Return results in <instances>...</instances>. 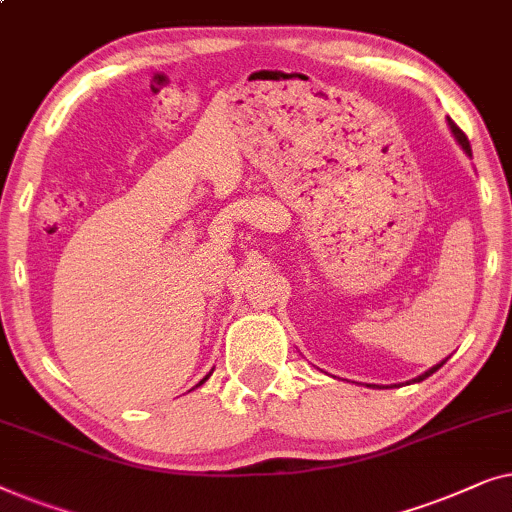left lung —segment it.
Listing matches in <instances>:
<instances>
[{
    "mask_svg": "<svg viewBox=\"0 0 512 512\" xmlns=\"http://www.w3.org/2000/svg\"><path fill=\"white\" fill-rule=\"evenodd\" d=\"M448 127H450V132H452V136H455V141L459 143V148H462V150H464V153H466V155H469V157H473V153H471V143H469V139H466V134L462 132V129H459V127L455 125V122H452L450 118H448ZM441 366H443V362H441V364H436V366H431V369H429V371H424V373H422V376H417V378H413V383H422V380H424V378H429V376H431V373H436L438 369H441ZM369 387H373V385H369Z\"/></svg>",
    "mask_w": 512,
    "mask_h": 512,
    "instance_id": "8db88e82",
    "label": "left lung"
}]
</instances>
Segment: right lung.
Masks as SVG:
<instances>
[{
  "mask_svg": "<svg viewBox=\"0 0 512 512\" xmlns=\"http://www.w3.org/2000/svg\"><path fill=\"white\" fill-rule=\"evenodd\" d=\"M211 373H213V371H211ZM211 373H208V376H211ZM208 376H206L204 380H201V383H199V385H204V383H206V380H208ZM199 385H197V387H199Z\"/></svg>",
  "mask_w": 512,
  "mask_h": 512,
  "instance_id": "1",
  "label": "right lung"
}]
</instances>
